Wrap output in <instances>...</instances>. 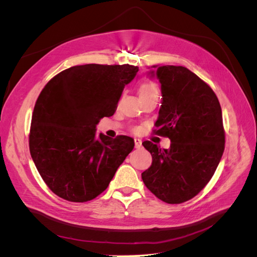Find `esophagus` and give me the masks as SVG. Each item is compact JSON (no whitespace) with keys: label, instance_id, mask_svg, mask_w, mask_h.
<instances>
[{"label":"esophagus","instance_id":"esophagus-1","mask_svg":"<svg viewBox=\"0 0 257 257\" xmlns=\"http://www.w3.org/2000/svg\"><path fill=\"white\" fill-rule=\"evenodd\" d=\"M134 142H135V148H136V149H141V148H142V144H143L141 139H139V138H135Z\"/></svg>","mask_w":257,"mask_h":257}]
</instances>
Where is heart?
I'll return each mask as SVG.
<instances>
[{"mask_svg":"<svg viewBox=\"0 0 257 257\" xmlns=\"http://www.w3.org/2000/svg\"><path fill=\"white\" fill-rule=\"evenodd\" d=\"M150 94H159L157 85L152 82H144L139 88V96Z\"/></svg>","mask_w":257,"mask_h":257,"instance_id":"obj_1","label":"heart"}]
</instances>
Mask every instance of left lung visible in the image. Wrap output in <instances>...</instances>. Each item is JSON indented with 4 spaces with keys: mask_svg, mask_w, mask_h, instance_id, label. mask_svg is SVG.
Returning a JSON list of instances; mask_svg holds the SVG:
<instances>
[{
    "mask_svg": "<svg viewBox=\"0 0 257 257\" xmlns=\"http://www.w3.org/2000/svg\"><path fill=\"white\" fill-rule=\"evenodd\" d=\"M151 68L148 76L157 77L162 92L155 133L172 143L169 149L143 143L152 155V165L142 178L158 198L180 204L205 188L222 159V110L212 89L190 69L174 65Z\"/></svg>",
    "mask_w": 257,
    "mask_h": 257,
    "instance_id": "1",
    "label": "left lung"
}]
</instances>
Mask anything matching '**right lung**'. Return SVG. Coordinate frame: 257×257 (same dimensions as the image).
I'll list each match as a JSON object with an SVG mask.
<instances>
[{"instance_id": "right-lung-1", "label": "right lung", "mask_w": 257, "mask_h": 257, "mask_svg": "<svg viewBox=\"0 0 257 257\" xmlns=\"http://www.w3.org/2000/svg\"><path fill=\"white\" fill-rule=\"evenodd\" d=\"M138 67L85 64L69 67L45 85L30 130V153L48 188L61 198L84 203L103 193L134 149V139H114L96 125L112 115Z\"/></svg>"}]
</instances>
